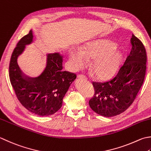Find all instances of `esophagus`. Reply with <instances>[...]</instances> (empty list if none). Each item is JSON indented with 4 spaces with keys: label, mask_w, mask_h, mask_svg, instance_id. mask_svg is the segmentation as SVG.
<instances>
[{
    "label": "esophagus",
    "mask_w": 151,
    "mask_h": 151,
    "mask_svg": "<svg viewBox=\"0 0 151 151\" xmlns=\"http://www.w3.org/2000/svg\"><path fill=\"white\" fill-rule=\"evenodd\" d=\"M78 77L79 78H82V79H87L86 76H84V75H78Z\"/></svg>",
    "instance_id": "34e87169"
}]
</instances>
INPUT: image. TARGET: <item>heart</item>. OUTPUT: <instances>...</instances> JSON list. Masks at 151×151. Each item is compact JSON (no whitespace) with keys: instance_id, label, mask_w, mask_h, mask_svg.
Returning a JSON list of instances; mask_svg holds the SVG:
<instances>
[{"instance_id":"obj_1","label":"heart","mask_w":151,"mask_h":151,"mask_svg":"<svg viewBox=\"0 0 151 151\" xmlns=\"http://www.w3.org/2000/svg\"><path fill=\"white\" fill-rule=\"evenodd\" d=\"M69 56L73 65L80 69L85 65L87 58L90 59V69L99 78H107L116 72L122 58L119 46L112 41L98 39L84 44L81 49L71 47Z\"/></svg>"}]
</instances>
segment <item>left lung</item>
Instances as JSON below:
<instances>
[{
    "label": "left lung",
    "instance_id": "1",
    "mask_svg": "<svg viewBox=\"0 0 151 151\" xmlns=\"http://www.w3.org/2000/svg\"><path fill=\"white\" fill-rule=\"evenodd\" d=\"M132 50L113 78L103 82H93L95 90L89 101L96 113L111 117L124 112L136 97L146 73L147 53L141 41L132 35Z\"/></svg>",
    "mask_w": 151,
    "mask_h": 151
}]
</instances>
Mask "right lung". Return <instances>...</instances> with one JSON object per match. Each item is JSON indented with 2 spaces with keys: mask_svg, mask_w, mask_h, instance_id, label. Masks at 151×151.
Masks as SVG:
<instances>
[{
  "mask_svg": "<svg viewBox=\"0 0 151 151\" xmlns=\"http://www.w3.org/2000/svg\"><path fill=\"white\" fill-rule=\"evenodd\" d=\"M32 41L33 34L31 30L17 44L11 56L9 76L17 99L23 107L39 116H49L61 107L63 97L76 75L63 70V56L59 52L46 55V65L37 77L25 75L17 64V58L25 46Z\"/></svg>",
  "mask_w": 151,
  "mask_h": 151,
  "instance_id": "1",
  "label": "right lung"
}]
</instances>
